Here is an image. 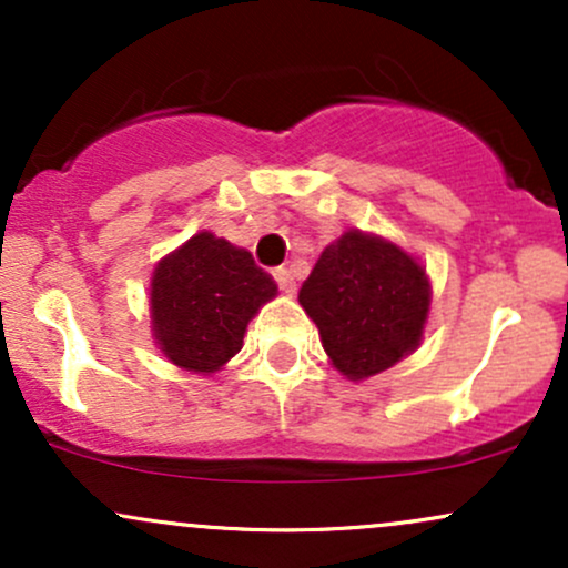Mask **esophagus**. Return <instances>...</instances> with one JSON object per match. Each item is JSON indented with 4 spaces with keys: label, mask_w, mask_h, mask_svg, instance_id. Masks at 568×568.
<instances>
[{
    "label": "esophagus",
    "mask_w": 568,
    "mask_h": 568,
    "mask_svg": "<svg viewBox=\"0 0 568 568\" xmlns=\"http://www.w3.org/2000/svg\"><path fill=\"white\" fill-rule=\"evenodd\" d=\"M272 277L277 280L280 291H283V293H293V291H296V283H293L291 272L285 270V266H275V270H272Z\"/></svg>",
    "instance_id": "obj_1"
}]
</instances>
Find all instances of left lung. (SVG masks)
<instances>
[{"instance_id":"8db88e82","label":"left lung","mask_w":568,"mask_h":568,"mask_svg":"<svg viewBox=\"0 0 568 568\" xmlns=\"http://www.w3.org/2000/svg\"><path fill=\"white\" fill-rule=\"evenodd\" d=\"M425 266L389 240L344 232L317 258L298 304L323 349L352 382L393 368L419 347L429 312Z\"/></svg>"}]
</instances>
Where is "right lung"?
<instances>
[{
  "mask_svg": "<svg viewBox=\"0 0 568 568\" xmlns=\"http://www.w3.org/2000/svg\"><path fill=\"white\" fill-rule=\"evenodd\" d=\"M275 293L245 247L200 232L154 266L152 334L173 366L213 374L237 355L251 317Z\"/></svg>",
  "mask_w": 568,
  "mask_h": 568,
  "instance_id": "right-lung-1",
  "label": "right lung"
}]
</instances>
